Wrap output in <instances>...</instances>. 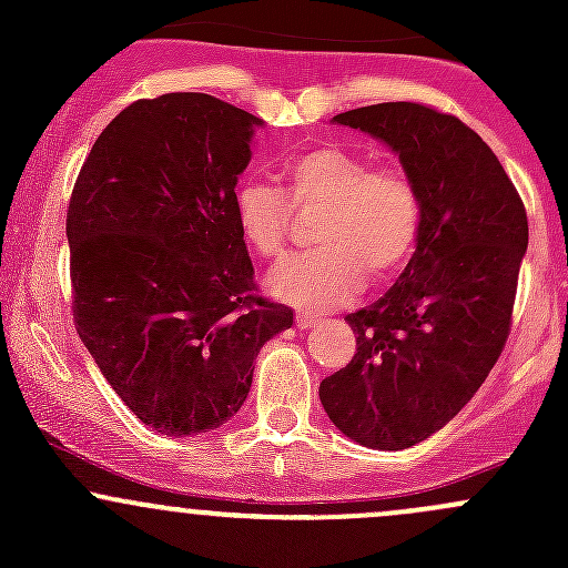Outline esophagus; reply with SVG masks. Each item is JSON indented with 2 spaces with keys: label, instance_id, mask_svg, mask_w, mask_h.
<instances>
[{
  "label": "esophagus",
  "instance_id": "1",
  "mask_svg": "<svg viewBox=\"0 0 568 568\" xmlns=\"http://www.w3.org/2000/svg\"><path fill=\"white\" fill-rule=\"evenodd\" d=\"M294 324H296V329H307V326H313L316 324V316H311V313H296L294 316Z\"/></svg>",
  "mask_w": 568,
  "mask_h": 568
}]
</instances>
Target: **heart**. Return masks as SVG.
Segmentation results:
<instances>
[{
    "label": "heart",
    "instance_id": "heart-1",
    "mask_svg": "<svg viewBox=\"0 0 568 568\" xmlns=\"http://www.w3.org/2000/svg\"><path fill=\"white\" fill-rule=\"evenodd\" d=\"M280 173L285 192L261 178H244L233 192L239 231L255 255L280 261L288 252L295 209H324L313 242L268 277L274 296L307 311H326L357 294L363 280L385 285L415 257L423 200L400 168H376L368 156L332 142L291 153Z\"/></svg>",
    "mask_w": 568,
    "mask_h": 568
}]
</instances>
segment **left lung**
Returning <instances> with one entry per match:
<instances>
[{
  "label": "left lung",
  "mask_w": 568,
  "mask_h": 568,
  "mask_svg": "<svg viewBox=\"0 0 568 568\" xmlns=\"http://www.w3.org/2000/svg\"><path fill=\"white\" fill-rule=\"evenodd\" d=\"M335 123L398 153L420 192L423 227L398 283L346 316L357 352L318 395L354 443L404 450L459 415L506 348L528 211L491 148L456 114L387 101Z\"/></svg>",
  "instance_id": "8db88e82"
}]
</instances>
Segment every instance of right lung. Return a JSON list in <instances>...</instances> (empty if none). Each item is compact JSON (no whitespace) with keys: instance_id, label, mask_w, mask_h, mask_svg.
Instances as JSON below:
<instances>
[{"instance_id":"add662e5","label":"right lung","mask_w":568,"mask_h":568,"mask_svg":"<svg viewBox=\"0 0 568 568\" xmlns=\"http://www.w3.org/2000/svg\"><path fill=\"white\" fill-rule=\"evenodd\" d=\"M257 123L205 93L140 99L73 183V324L123 404L170 437L231 420L261 346L294 324L257 294L233 211Z\"/></svg>"}]
</instances>
